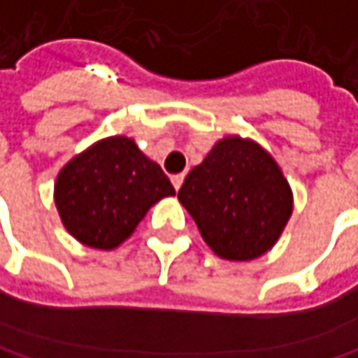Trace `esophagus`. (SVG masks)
<instances>
[{"label": "esophagus", "instance_id": "1", "mask_svg": "<svg viewBox=\"0 0 358 358\" xmlns=\"http://www.w3.org/2000/svg\"><path fill=\"white\" fill-rule=\"evenodd\" d=\"M182 182H184V174H176V176H172V184H174V188H176V190L182 186Z\"/></svg>", "mask_w": 358, "mask_h": 358}]
</instances>
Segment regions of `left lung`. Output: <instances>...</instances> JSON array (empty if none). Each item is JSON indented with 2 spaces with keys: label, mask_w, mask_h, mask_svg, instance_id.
Segmentation results:
<instances>
[{
  "label": "left lung",
  "mask_w": 358,
  "mask_h": 358,
  "mask_svg": "<svg viewBox=\"0 0 358 358\" xmlns=\"http://www.w3.org/2000/svg\"><path fill=\"white\" fill-rule=\"evenodd\" d=\"M203 240L227 260L271 250L293 211L289 182L260 145L227 137L192 168L178 190Z\"/></svg>",
  "instance_id": "8db88e82"
}]
</instances>
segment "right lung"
I'll return each instance as SVG.
<instances>
[{
	"label": "right lung",
	"instance_id": "1",
	"mask_svg": "<svg viewBox=\"0 0 358 358\" xmlns=\"http://www.w3.org/2000/svg\"><path fill=\"white\" fill-rule=\"evenodd\" d=\"M176 190L133 139H104L73 157L55 184V203L67 231L82 244L113 250Z\"/></svg>",
	"mask_w": 358,
	"mask_h": 358
}]
</instances>
